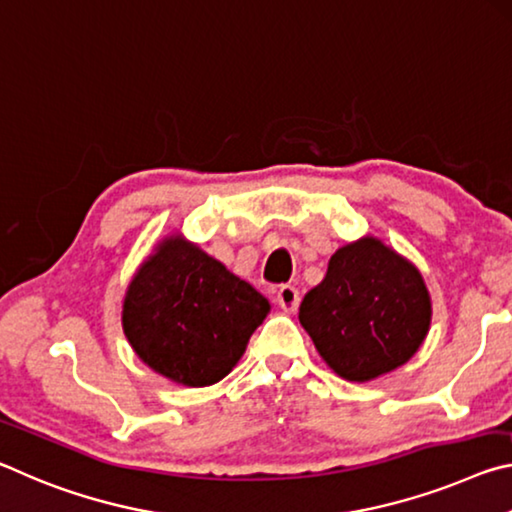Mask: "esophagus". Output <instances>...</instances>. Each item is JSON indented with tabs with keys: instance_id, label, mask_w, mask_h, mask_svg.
<instances>
[{
	"instance_id": "34e87169",
	"label": "esophagus",
	"mask_w": 512,
	"mask_h": 512,
	"mask_svg": "<svg viewBox=\"0 0 512 512\" xmlns=\"http://www.w3.org/2000/svg\"><path fill=\"white\" fill-rule=\"evenodd\" d=\"M301 295L295 286H281L276 290V304H279L286 313H295L299 308Z\"/></svg>"
}]
</instances>
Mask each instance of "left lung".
Returning <instances> with one entry per match:
<instances>
[{
	"instance_id": "obj_1",
	"label": "left lung",
	"mask_w": 512,
	"mask_h": 512,
	"mask_svg": "<svg viewBox=\"0 0 512 512\" xmlns=\"http://www.w3.org/2000/svg\"><path fill=\"white\" fill-rule=\"evenodd\" d=\"M431 315L422 272L374 236L335 251L322 283L299 306V322L317 354L356 383L408 363L431 329Z\"/></svg>"
}]
</instances>
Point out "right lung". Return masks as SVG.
Listing matches in <instances>:
<instances>
[{"label": "right lung", "instance_id": "add662e5", "mask_svg": "<svg viewBox=\"0 0 512 512\" xmlns=\"http://www.w3.org/2000/svg\"><path fill=\"white\" fill-rule=\"evenodd\" d=\"M270 308L261 292L197 242L170 233L131 276L122 331L149 370L204 388L238 365Z\"/></svg>", "mask_w": 512, "mask_h": 512}]
</instances>
